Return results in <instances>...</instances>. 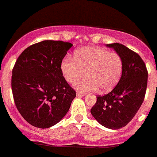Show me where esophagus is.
I'll return each instance as SVG.
<instances>
[{"mask_svg":"<svg viewBox=\"0 0 157 157\" xmlns=\"http://www.w3.org/2000/svg\"><path fill=\"white\" fill-rule=\"evenodd\" d=\"M85 95V93H84V92H77V96H79V97H80V96H83V95Z\"/></svg>","mask_w":157,"mask_h":157,"instance_id":"34e87169","label":"esophagus"}]
</instances>
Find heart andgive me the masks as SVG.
I'll use <instances>...</instances> for the list:
<instances>
[{"label": "heart", "mask_w": 157, "mask_h": 157, "mask_svg": "<svg viewBox=\"0 0 157 157\" xmlns=\"http://www.w3.org/2000/svg\"><path fill=\"white\" fill-rule=\"evenodd\" d=\"M64 78L69 84H75L85 75L88 77L77 84L80 91L108 92L114 88L122 77L123 62L118 54L106 49L87 46L77 49L73 58H66L61 64Z\"/></svg>", "instance_id": "obj_1"}]
</instances>
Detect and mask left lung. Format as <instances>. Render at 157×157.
I'll use <instances>...</instances> for the list:
<instances>
[{"label": "left lung", "instance_id": "obj_1", "mask_svg": "<svg viewBox=\"0 0 157 157\" xmlns=\"http://www.w3.org/2000/svg\"><path fill=\"white\" fill-rule=\"evenodd\" d=\"M107 46L122 58L123 71L111 92L97 96L91 114L104 127L118 129L126 126L141 107L146 92L148 71L141 57L126 46L115 43Z\"/></svg>", "mask_w": 157, "mask_h": 157}]
</instances>
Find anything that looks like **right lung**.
Returning <instances> with one entry per match:
<instances>
[{"instance_id":"add662e5","label":"right lung","mask_w":157,"mask_h":157,"mask_svg":"<svg viewBox=\"0 0 157 157\" xmlns=\"http://www.w3.org/2000/svg\"><path fill=\"white\" fill-rule=\"evenodd\" d=\"M73 44L45 40L31 45L16 60L12 90L16 108L38 128H50L69 111L76 92L61 71V64Z\"/></svg>"}]
</instances>
